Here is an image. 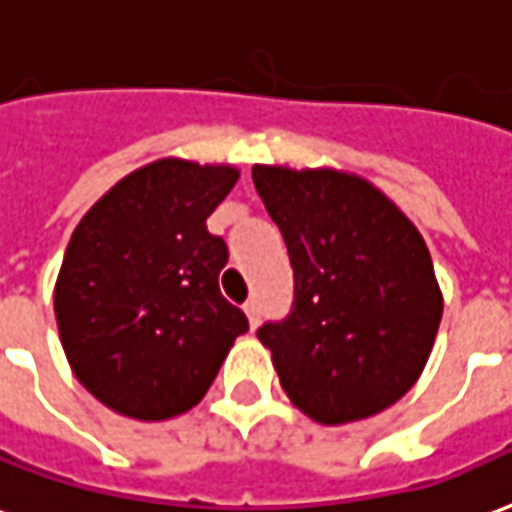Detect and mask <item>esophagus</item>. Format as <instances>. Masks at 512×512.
Returning a JSON list of instances; mask_svg holds the SVG:
<instances>
[{
	"label": "esophagus",
	"instance_id": "1",
	"mask_svg": "<svg viewBox=\"0 0 512 512\" xmlns=\"http://www.w3.org/2000/svg\"><path fill=\"white\" fill-rule=\"evenodd\" d=\"M244 313L246 318H249V324L257 327V321H260V302H257V299H249V302L244 305Z\"/></svg>",
	"mask_w": 512,
	"mask_h": 512
}]
</instances>
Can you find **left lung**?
<instances>
[{"mask_svg":"<svg viewBox=\"0 0 512 512\" xmlns=\"http://www.w3.org/2000/svg\"><path fill=\"white\" fill-rule=\"evenodd\" d=\"M252 180L293 266V310L257 338L282 391L338 427L399 402L443 316L430 249L371 182L338 169L255 166Z\"/></svg>","mask_w":512,"mask_h":512,"instance_id":"obj_1","label":"left lung"}]
</instances>
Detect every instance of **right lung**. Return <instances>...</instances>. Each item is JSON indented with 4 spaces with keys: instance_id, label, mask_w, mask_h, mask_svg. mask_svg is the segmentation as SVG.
<instances>
[{
    "instance_id": "right-lung-1",
    "label": "right lung",
    "mask_w": 512,
    "mask_h": 512,
    "mask_svg": "<svg viewBox=\"0 0 512 512\" xmlns=\"http://www.w3.org/2000/svg\"><path fill=\"white\" fill-rule=\"evenodd\" d=\"M241 171L163 157L119 180L71 232L55 318L74 377L121 416L166 421L213 385L244 310L219 291L227 244L207 216Z\"/></svg>"
}]
</instances>
